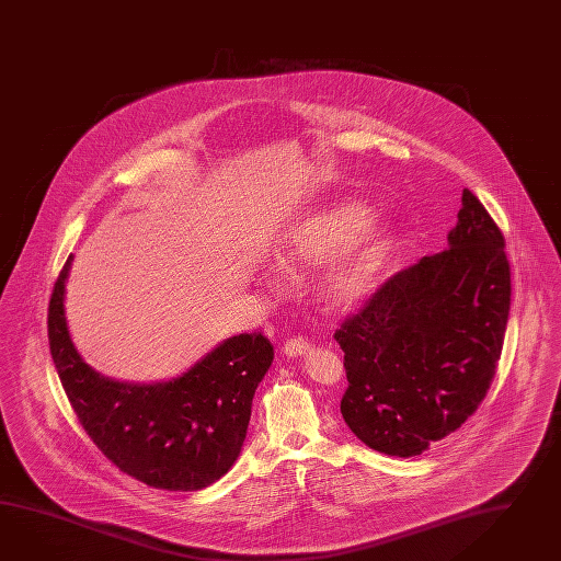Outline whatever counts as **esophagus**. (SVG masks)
Here are the masks:
<instances>
[{
  "mask_svg": "<svg viewBox=\"0 0 561 561\" xmlns=\"http://www.w3.org/2000/svg\"><path fill=\"white\" fill-rule=\"evenodd\" d=\"M311 352V344L305 337H290L287 344L283 345V354L288 358H299Z\"/></svg>",
  "mask_w": 561,
  "mask_h": 561,
  "instance_id": "esophagus-1",
  "label": "esophagus"
}]
</instances>
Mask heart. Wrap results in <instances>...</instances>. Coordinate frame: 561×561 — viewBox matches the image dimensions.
<instances>
[{
    "mask_svg": "<svg viewBox=\"0 0 561 561\" xmlns=\"http://www.w3.org/2000/svg\"><path fill=\"white\" fill-rule=\"evenodd\" d=\"M366 203L344 202L301 219L278 250L285 271L313 268L331 262L321 283V299L331 309H345L368 299L387 271L397 236L373 224Z\"/></svg>",
    "mask_w": 561,
    "mask_h": 561,
    "instance_id": "heart-1",
    "label": "heart"
}]
</instances>
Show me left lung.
<instances>
[{
    "label": "left lung",
    "mask_w": 561,
    "mask_h": 561,
    "mask_svg": "<svg viewBox=\"0 0 561 561\" xmlns=\"http://www.w3.org/2000/svg\"><path fill=\"white\" fill-rule=\"evenodd\" d=\"M447 250L390 276L335 331L359 442L411 458L461 427L486 397L503 352L511 266L503 231L463 188Z\"/></svg>",
    "instance_id": "8db88e82"
}]
</instances>
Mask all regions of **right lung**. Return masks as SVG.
Segmentation results:
<instances>
[{"mask_svg":"<svg viewBox=\"0 0 561 561\" xmlns=\"http://www.w3.org/2000/svg\"><path fill=\"white\" fill-rule=\"evenodd\" d=\"M71 262L69 256L48 305V344L87 435L122 472L148 486L187 492L214 484L242 451L273 344L260 331L240 333L169 382L105 378L83 362L69 333L65 285Z\"/></svg>","mask_w":561,"mask_h":561,"instance_id":"obj_1","label":"right lung"}]
</instances>
